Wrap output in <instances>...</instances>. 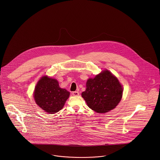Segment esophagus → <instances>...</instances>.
Instances as JSON below:
<instances>
[{"instance_id": "1", "label": "esophagus", "mask_w": 160, "mask_h": 160, "mask_svg": "<svg viewBox=\"0 0 160 160\" xmlns=\"http://www.w3.org/2000/svg\"><path fill=\"white\" fill-rule=\"evenodd\" d=\"M72 95L73 96H78L79 95V93L77 91H74V92H72Z\"/></svg>"}]
</instances>
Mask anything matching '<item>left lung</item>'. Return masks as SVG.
I'll list each match as a JSON object with an SVG mask.
<instances>
[{"instance_id":"left-lung-1","label":"left lung","mask_w":160,"mask_h":160,"mask_svg":"<svg viewBox=\"0 0 160 160\" xmlns=\"http://www.w3.org/2000/svg\"><path fill=\"white\" fill-rule=\"evenodd\" d=\"M122 93L123 88L118 80L108 70H104L93 79L87 80L82 97L93 111L105 113L116 107Z\"/></svg>"}]
</instances>
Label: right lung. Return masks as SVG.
<instances>
[{"mask_svg":"<svg viewBox=\"0 0 160 160\" xmlns=\"http://www.w3.org/2000/svg\"><path fill=\"white\" fill-rule=\"evenodd\" d=\"M69 95L68 91L59 87L56 79L48 76L40 79L34 92L36 103L49 114H54L61 110Z\"/></svg>","mask_w":160,"mask_h":160,"instance_id":"obj_1","label":"right lung"}]
</instances>
